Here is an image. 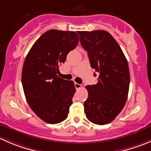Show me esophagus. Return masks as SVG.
<instances>
[{"label":"esophagus","instance_id":"obj_1","mask_svg":"<svg viewBox=\"0 0 151 151\" xmlns=\"http://www.w3.org/2000/svg\"><path fill=\"white\" fill-rule=\"evenodd\" d=\"M74 86H75L76 89H80V88H82L81 85L79 84V83H74Z\"/></svg>","mask_w":151,"mask_h":151}]
</instances>
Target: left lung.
<instances>
[{"label": "left lung", "instance_id": "left-lung-1", "mask_svg": "<svg viewBox=\"0 0 151 151\" xmlns=\"http://www.w3.org/2000/svg\"><path fill=\"white\" fill-rule=\"evenodd\" d=\"M77 33L88 52L91 66L99 74L97 83L86 87L88 92L83 104L86 117L96 125H106L117 116L127 101L130 85L128 61L109 32L95 30Z\"/></svg>", "mask_w": 151, "mask_h": 151}]
</instances>
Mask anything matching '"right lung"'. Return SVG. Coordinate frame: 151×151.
<instances>
[{
  "label": "right lung",
  "instance_id": "obj_1",
  "mask_svg": "<svg viewBox=\"0 0 151 151\" xmlns=\"http://www.w3.org/2000/svg\"><path fill=\"white\" fill-rule=\"evenodd\" d=\"M79 40L75 32L51 29L37 40L24 60L21 78L25 96L35 114L47 123H60L68 116L76 89L72 80L58 74Z\"/></svg>",
  "mask_w": 151,
  "mask_h": 151
}]
</instances>
